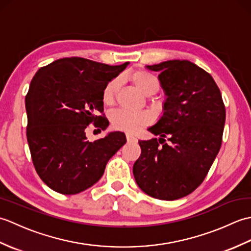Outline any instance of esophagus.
<instances>
[{"mask_svg":"<svg viewBox=\"0 0 251 251\" xmlns=\"http://www.w3.org/2000/svg\"><path fill=\"white\" fill-rule=\"evenodd\" d=\"M126 138H127V141H128V142H137V138L135 136L130 135V134H126Z\"/></svg>","mask_w":251,"mask_h":251,"instance_id":"1","label":"esophagus"}]
</instances>
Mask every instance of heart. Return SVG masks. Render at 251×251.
<instances>
[{"mask_svg":"<svg viewBox=\"0 0 251 251\" xmlns=\"http://www.w3.org/2000/svg\"><path fill=\"white\" fill-rule=\"evenodd\" d=\"M129 78L143 95L151 96L158 92V78L150 72L146 70H136L129 74ZM119 84V79L114 78L105 85L102 92V101L104 104L109 105L113 103ZM111 121L117 129L127 132H137L151 122V117L147 112L120 109L112 113Z\"/></svg>","mask_w":251,"mask_h":251,"instance_id":"b5f03b06","label":"heart"}]
</instances>
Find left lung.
<instances>
[{"label":"left lung","instance_id":"1","mask_svg":"<svg viewBox=\"0 0 251 251\" xmlns=\"http://www.w3.org/2000/svg\"><path fill=\"white\" fill-rule=\"evenodd\" d=\"M146 68L159 73L166 99L162 116L148 128L159 138L139 141L132 173L146 194L175 201L192 193L209 172L222 143L226 108L214 78L195 63L167 60Z\"/></svg>","mask_w":251,"mask_h":251}]
</instances>
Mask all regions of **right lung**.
I'll use <instances>...</instances> for the list:
<instances>
[{"mask_svg":"<svg viewBox=\"0 0 251 251\" xmlns=\"http://www.w3.org/2000/svg\"><path fill=\"white\" fill-rule=\"evenodd\" d=\"M127 66L61 58L41 68L32 78L25 96L26 139L36 173L51 190L66 195L87 190L126 143L122 131L89 142L85 129L90 123L102 130L109 126L99 115L103 88Z\"/></svg>","mask_w":251,"mask_h":251,"instance_id":"right-lung-1","label":"right lung"}]
</instances>
